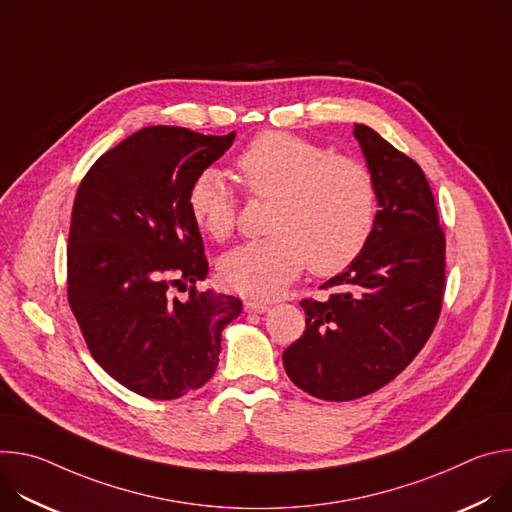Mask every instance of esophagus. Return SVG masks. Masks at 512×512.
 Returning a JSON list of instances; mask_svg holds the SVG:
<instances>
[{"label":"esophagus","mask_w":512,"mask_h":512,"mask_svg":"<svg viewBox=\"0 0 512 512\" xmlns=\"http://www.w3.org/2000/svg\"><path fill=\"white\" fill-rule=\"evenodd\" d=\"M243 308H245V312L263 314V312H267V310H269V304H265V302H255V300H247V302L243 304Z\"/></svg>","instance_id":"esophagus-1"}]
</instances>
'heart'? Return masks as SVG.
Wrapping results in <instances>:
<instances>
[{"mask_svg":"<svg viewBox=\"0 0 512 512\" xmlns=\"http://www.w3.org/2000/svg\"><path fill=\"white\" fill-rule=\"evenodd\" d=\"M241 182L253 198L273 200L265 239L229 251L218 277L241 296L269 300L304 267L334 275L369 245L379 216V186L358 158L285 131H263L237 158ZM194 223L223 241L237 227L239 198L216 168L200 170L188 188Z\"/></svg>","mask_w":512,"mask_h":512,"instance_id":"obj_1","label":"heart"}]
</instances>
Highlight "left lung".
I'll use <instances>...</instances> for the list:
<instances>
[{"instance_id":"obj_1","label":"left lung","mask_w":512,"mask_h":512,"mask_svg":"<svg viewBox=\"0 0 512 512\" xmlns=\"http://www.w3.org/2000/svg\"><path fill=\"white\" fill-rule=\"evenodd\" d=\"M354 137L379 186V216L360 257L304 298V334L283 350L287 377L324 401H352L391 383L440 320L446 235L429 182L415 160L367 125Z\"/></svg>"}]
</instances>
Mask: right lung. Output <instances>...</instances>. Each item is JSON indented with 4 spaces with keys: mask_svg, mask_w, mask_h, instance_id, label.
<instances>
[{
    "mask_svg": "<svg viewBox=\"0 0 512 512\" xmlns=\"http://www.w3.org/2000/svg\"><path fill=\"white\" fill-rule=\"evenodd\" d=\"M235 139L186 127H145L105 152L72 204L66 298L89 352L129 391L178 399L216 371L239 298L198 289L208 273L188 210L194 176ZM174 290H188L178 301Z\"/></svg>",
    "mask_w": 512,
    "mask_h": 512,
    "instance_id": "obj_1",
    "label": "right lung"
}]
</instances>
